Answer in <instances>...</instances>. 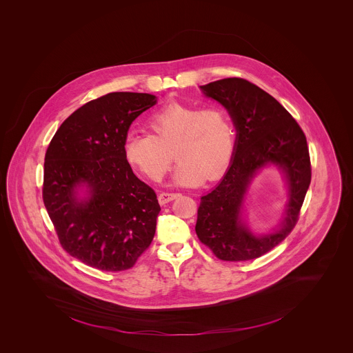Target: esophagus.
Instances as JSON below:
<instances>
[{"label":"esophagus","mask_w":353,"mask_h":353,"mask_svg":"<svg viewBox=\"0 0 353 353\" xmlns=\"http://www.w3.org/2000/svg\"><path fill=\"white\" fill-rule=\"evenodd\" d=\"M179 196V194L177 192H163L159 194V196H158V201H159V203L165 204L168 203V202H171L173 199H176Z\"/></svg>","instance_id":"esophagus-1"}]
</instances>
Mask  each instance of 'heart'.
<instances>
[{"label":"heart","instance_id":"heart-1","mask_svg":"<svg viewBox=\"0 0 353 353\" xmlns=\"http://www.w3.org/2000/svg\"><path fill=\"white\" fill-rule=\"evenodd\" d=\"M149 128L152 134L129 132L124 154L151 181H161L168 171L172 150L179 161L173 180L182 186L217 179L230 161L234 127L225 107L171 102L150 117Z\"/></svg>","mask_w":353,"mask_h":353}]
</instances>
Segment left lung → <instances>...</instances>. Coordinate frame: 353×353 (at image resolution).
Masks as SVG:
<instances>
[{
    "label": "left lung",
    "mask_w": 353,
    "mask_h": 353,
    "mask_svg": "<svg viewBox=\"0 0 353 353\" xmlns=\"http://www.w3.org/2000/svg\"><path fill=\"white\" fill-rule=\"evenodd\" d=\"M201 89L228 110L236 139L224 177L201 198L195 232L214 256L224 261L257 259L281 243L298 223L312 176L307 139L276 98L245 79H223ZM272 163L284 173L290 199L278 229L256 236L241 217L243 204L254 174Z\"/></svg>",
    "instance_id": "8db88e82"
}]
</instances>
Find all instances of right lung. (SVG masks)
Returning a JSON list of instances; mask_svg holds the SVG:
<instances>
[{"label":"right lung","mask_w":353,"mask_h":353,"mask_svg":"<svg viewBox=\"0 0 353 353\" xmlns=\"http://www.w3.org/2000/svg\"><path fill=\"white\" fill-rule=\"evenodd\" d=\"M155 103L148 93L99 97L65 119L46 150L45 208L64 250L89 267L127 270L154 238L161 205L132 171L124 143L133 120Z\"/></svg>","instance_id":"right-lung-1"}]
</instances>
